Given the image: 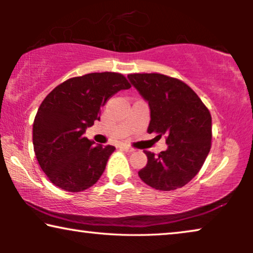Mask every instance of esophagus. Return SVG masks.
Here are the masks:
<instances>
[{
	"label": "esophagus",
	"instance_id": "obj_1",
	"mask_svg": "<svg viewBox=\"0 0 253 253\" xmlns=\"http://www.w3.org/2000/svg\"><path fill=\"white\" fill-rule=\"evenodd\" d=\"M121 148H122V150H124L126 152H129V153H131V152H133V148L132 147H130L129 145H126V144H122L120 146Z\"/></svg>",
	"mask_w": 253,
	"mask_h": 253
}]
</instances>
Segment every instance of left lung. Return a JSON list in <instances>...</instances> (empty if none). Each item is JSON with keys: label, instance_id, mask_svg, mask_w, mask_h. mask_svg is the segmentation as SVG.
<instances>
[{"label": "left lung", "instance_id": "left-lung-1", "mask_svg": "<svg viewBox=\"0 0 253 253\" xmlns=\"http://www.w3.org/2000/svg\"><path fill=\"white\" fill-rule=\"evenodd\" d=\"M127 78L148 102V133L166 134L168 148L158 155L144 151L147 165L141 181L161 191L184 186L203 167L211 150L212 117L195 91L177 78L161 74H130Z\"/></svg>", "mask_w": 253, "mask_h": 253}]
</instances>
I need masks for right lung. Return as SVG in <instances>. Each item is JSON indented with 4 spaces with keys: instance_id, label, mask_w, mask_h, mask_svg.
Wrapping results in <instances>:
<instances>
[{
    "instance_id": "add662e5",
    "label": "right lung",
    "mask_w": 253,
    "mask_h": 253,
    "mask_svg": "<svg viewBox=\"0 0 253 253\" xmlns=\"http://www.w3.org/2000/svg\"><path fill=\"white\" fill-rule=\"evenodd\" d=\"M131 85L122 74L93 72L68 79L48 94L33 123V147L41 169L54 185L79 192L95 184L115 147L84 137L100 121L110 96Z\"/></svg>"
}]
</instances>
